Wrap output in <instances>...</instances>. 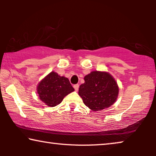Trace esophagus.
Instances as JSON below:
<instances>
[{"mask_svg":"<svg viewBox=\"0 0 156 156\" xmlns=\"http://www.w3.org/2000/svg\"><path fill=\"white\" fill-rule=\"evenodd\" d=\"M79 87H80V86H79V84H74V89H75L76 91H78Z\"/></svg>","mask_w":156,"mask_h":156,"instance_id":"34e87169","label":"esophagus"}]
</instances>
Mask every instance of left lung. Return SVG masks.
I'll return each instance as SVG.
<instances>
[{
  "instance_id": "left-lung-1",
  "label": "left lung",
  "mask_w": 156,
  "mask_h": 156,
  "mask_svg": "<svg viewBox=\"0 0 156 156\" xmlns=\"http://www.w3.org/2000/svg\"><path fill=\"white\" fill-rule=\"evenodd\" d=\"M79 95L87 107L101 111L109 107L118 98L119 87L114 77L106 72L93 71L84 76Z\"/></svg>"
}]
</instances>
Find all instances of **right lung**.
<instances>
[{
  "instance_id": "obj_1",
  "label": "right lung",
  "mask_w": 156,
  "mask_h": 156,
  "mask_svg": "<svg viewBox=\"0 0 156 156\" xmlns=\"http://www.w3.org/2000/svg\"><path fill=\"white\" fill-rule=\"evenodd\" d=\"M74 91L69 80L55 72L47 75L37 87L40 99L50 107L58 105L65 97Z\"/></svg>"
}]
</instances>
